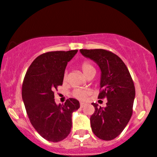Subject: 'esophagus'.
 Returning a JSON list of instances; mask_svg holds the SVG:
<instances>
[{"label":"esophagus","mask_w":157,"mask_h":157,"mask_svg":"<svg viewBox=\"0 0 157 157\" xmlns=\"http://www.w3.org/2000/svg\"><path fill=\"white\" fill-rule=\"evenodd\" d=\"M85 106L84 102H80V108H83Z\"/></svg>","instance_id":"esophagus-1"}]
</instances>
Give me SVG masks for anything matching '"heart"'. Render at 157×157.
<instances>
[{
  "instance_id": "1",
  "label": "heart",
  "mask_w": 157,
  "mask_h": 157,
  "mask_svg": "<svg viewBox=\"0 0 157 157\" xmlns=\"http://www.w3.org/2000/svg\"><path fill=\"white\" fill-rule=\"evenodd\" d=\"M81 69H82V72L86 77H87L88 75H89L92 72H95V68L91 63H89V62H84L81 65ZM63 80L66 81L67 80V74L65 73L63 76ZM89 94V91L87 89H76L74 90L72 94L75 98L78 99L80 100H86V97H88Z\"/></svg>"
}]
</instances>
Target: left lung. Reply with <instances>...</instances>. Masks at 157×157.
<instances>
[{
	"mask_svg": "<svg viewBox=\"0 0 157 157\" xmlns=\"http://www.w3.org/2000/svg\"><path fill=\"white\" fill-rule=\"evenodd\" d=\"M84 57L94 61L101 71L98 98H107L105 108L92 103L90 118L93 133L103 140L116 138L128 123L133 113L135 88L127 66L117 55L105 49H80Z\"/></svg>",
	"mask_w": 157,
	"mask_h": 157,
	"instance_id": "8db88e82",
	"label": "left lung"
}]
</instances>
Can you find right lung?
Wrapping results in <instances>:
<instances>
[{
    "mask_svg": "<svg viewBox=\"0 0 157 157\" xmlns=\"http://www.w3.org/2000/svg\"><path fill=\"white\" fill-rule=\"evenodd\" d=\"M77 50L49 52L35 59L27 70L22 86V98L32 126L42 137L57 142L71 131L72 113L80 108L76 99L57 105L54 91L62 86L65 69Z\"/></svg>",
    "mask_w": 157,
    "mask_h": 157,
    "instance_id": "obj_1",
    "label": "right lung"
}]
</instances>
